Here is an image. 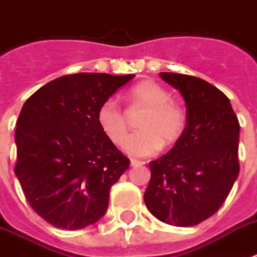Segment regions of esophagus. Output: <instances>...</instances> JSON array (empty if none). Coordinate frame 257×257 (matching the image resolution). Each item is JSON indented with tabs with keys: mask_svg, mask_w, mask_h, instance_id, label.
<instances>
[{
	"mask_svg": "<svg viewBox=\"0 0 257 257\" xmlns=\"http://www.w3.org/2000/svg\"><path fill=\"white\" fill-rule=\"evenodd\" d=\"M145 163L141 160H136V159H131V165L132 167H141V165H144Z\"/></svg>",
	"mask_w": 257,
	"mask_h": 257,
	"instance_id": "obj_1",
	"label": "esophagus"
}]
</instances>
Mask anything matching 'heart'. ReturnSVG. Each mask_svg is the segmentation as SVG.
<instances>
[{"label":"heart","mask_w":257,"mask_h":257,"mask_svg":"<svg viewBox=\"0 0 257 257\" xmlns=\"http://www.w3.org/2000/svg\"><path fill=\"white\" fill-rule=\"evenodd\" d=\"M128 97L135 105L148 109L139 124L143 131L125 141L124 148L131 156H152L163 148V143L172 145L181 139L187 125V113L183 106L172 101L169 90L147 80L133 86ZM97 122L112 143L116 145L124 143L128 135V120L116 100L109 98L101 104Z\"/></svg>","instance_id":"heart-1"}]
</instances>
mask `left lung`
I'll list each match as a JSON object with an SVG mask.
<instances>
[{
    "label": "left lung",
    "instance_id": "8db88e82",
    "mask_svg": "<svg viewBox=\"0 0 257 257\" xmlns=\"http://www.w3.org/2000/svg\"><path fill=\"white\" fill-rule=\"evenodd\" d=\"M160 77L184 97L187 125L175 147L149 163L144 201L161 221L192 227L219 211L237 179L239 120L229 98L209 82L168 72Z\"/></svg>",
    "mask_w": 257,
    "mask_h": 257
}]
</instances>
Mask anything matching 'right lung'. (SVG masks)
<instances>
[{
    "instance_id": "add662e5",
    "label": "right lung",
    "mask_w": 257,
    "mask_h": 257,
    "mask_svg": "<svg viewBox=\"0 0 257 257\" xmlns=\"http://www.w3.org/2000/svg\"><path fill=\"white\" fill-rule=\"evenodd\" d=\"M135 74L58 77L26 100L17 120L14 173L33 211L61 229H81L105 215L109 192L128 157L97 122L104 101Z\"/></svg>"
}]
</instances>
